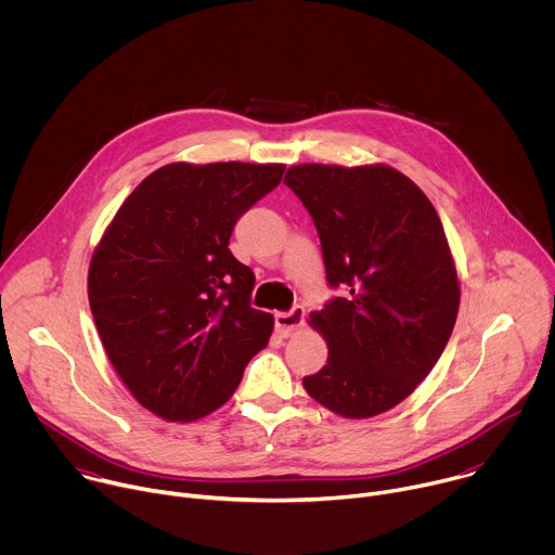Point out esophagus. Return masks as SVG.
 Wrapping results in <instances>:
<instances>
[{"mask_svg": "<svg viewBox=\"0 0 555 555\" xmlns=\"http://www.w3.org/2000/svg\"><path fill=\"white\" fill-rule=\"evenodd\" d=\"M302 325H305V309L302 307H294L292 311L276 313V327L283 338L294 336L298 330H302Z\"/></svg>", "mask_w": 555, "mask_h": 555, "instance_id": "obj_1", "label": "esophagus"}]
</instances>
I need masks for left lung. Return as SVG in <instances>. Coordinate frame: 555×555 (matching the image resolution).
<instances>
[{"instance_id":"obj_1","label":"left lung","mask_w":555,"mask_h":555,"mask_svg":"<svg viewBox=\"0 0 555 555\" xmlns=\"http://www.w3.org/2000/svg\"><path fill=\"white\" fill-rule=\"evenodd\" d=\"M283 182L319 230L330 283L347 289L309 313L330 351L302 386L345 420L382 415L433 371L456 323L461 281L441 219L388 165H294Z\"/></svg>"}]
</instances>
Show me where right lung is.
Instances as JSON below:
<instances>
[{
    "label": "right lung",
    "instance_id": "obj_1",
    "mask_svg": "<svg viewBox=\"0 0 555 555\" xmlns=\"http://www.w3.org/2000/svg\"><path fill=\"white\" fill-rule=\"evenodd\" d=\"M285 165L171 163L122 202L88 270L105 353L140 406L197 422L223 406L274 330L250 307L255 274L228 250L232 228Z\"/></svg>",
    "mask_w": 555,
    "mask_h": 555
}]
</instances>
